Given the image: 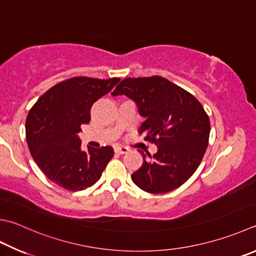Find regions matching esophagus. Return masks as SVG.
<instances>
[{"label": "esophagus", "mask_w": 256, "mask_h": 256, "mask_svg": "<svg viewBox=\"0 0 256 256\" xmlns=\"http://www.w3.org/2000/svg\"><path fill=\"white\" fill-rule=\"evenodd\" d=\"M128 152H129V149L127 147H122V146L114 147V152L119 154V155H122V154H127Z\"/></svg>", "instance_id": "esophagus-1"}]
</instances>
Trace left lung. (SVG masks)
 <instances>
[{
    "instance_id": "obj_1",
    "label": "left lung",
    "mask_w": 256,
    "mask_h": 256,
    "mask_svg": "<svg viewBox=\"0 0 256 256\" xmlns=\"http://www.w3.org/2000/svg\"><path fill=\"white\" fill-rule=\"evenodd\" d=\"M112 96H127L144 118L138 132L157 144V152L144 154L142 167L132 175L139 188L152 194L168 192L195 172L208 144L210 124L194 96L162 76L127 78Z\"/></svg>"
}]
</instances>
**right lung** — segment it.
Returning <instances> with one entry per match:
<instances>
[{"label":"right lung","mask_w":256,"mask_h":256,"mask_svg":"<svg viewBox=\"0 0 256 256\" xmlns=\"http://www.w3.org/2000/svg\"><path fill=\"white\" fill-rule=\"evenodd\" d=\"M119 78L76 76L41 96L28 114L26 142L38 168L56 185L72 192L96 184L110 159V146L84 152L78 134L90 122L92 104L109 94Z\"/></svg>","instance_id":"obj_1"}]
</instances>
